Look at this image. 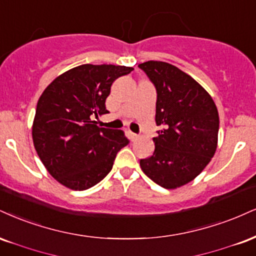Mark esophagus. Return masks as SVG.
Wrapping results in <instances>:
<instances>
[{
  "instance_id": "obj_1",
  "label": "esophagus",
  "mask_w": 256,
  "mask_h": 256,
  "mask_svg": "<svg viewBox=\"0 0 256 256\" xmlns=\"http://www.w3.org/2000/svg\"><path fill=\"white\" fill-rule=\"evenodd\" d=\"M128 137H130L131 140H138V138H140V136H138V134H134V132H128Z\"/></svg>"
}]
</instances>
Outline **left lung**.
Instances as JSON below:
<instances>
[{
	"label": "left lung",
	"mask_w": 256,
	"mask_h": 256,
	"mask_svg": "<svg viewBox=\"0 0 256 256\" xmlns=\"http://www.w3.org/2000/svg\"><path fill=\"white\" fill-rule=\"evenodd\" d=\"M138 66L156 87L155 120L161 126L152 138L154 154L140 160V168L163 188H178L194 180L216 152V104L194 78L172 64L148 60Z\"/></svg>",
	"instance_id": "1"
}]
</instances>
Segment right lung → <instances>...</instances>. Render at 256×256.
Segmentation results:
<instances>
[{"mask_svg": "<svg viewBox=\"0 0 256 256\" xmlns=\"http://www.w3.org/2000/svg\"><path fill=\"white\" fill-rule=\"evenodd\" d=\"M134 68L82 64L52 81L36 104L32 125L36 152L46 170L74 190L95 186L110 173L116 152L128 146L124 131L98 128L108 113L110 86Z\"/></svg>", "mask_w": 256, "mask_h": 256, "instance_id": "obj_1", "label": "right lung"}]
</instances>
